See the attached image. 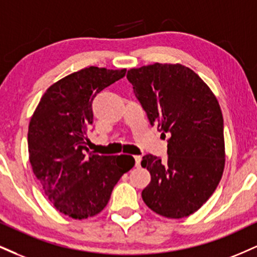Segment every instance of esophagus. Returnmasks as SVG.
<instances>
[{"label": "esophagus", "instance_id": "esophagus-1", "mask_svg": "<svg viewBox=\"0 0 257 257\" xmlns=\"http://www.w3.org/2000/svg\"><path fill=\"white\" fill-rule=\"evenodd\" d=\"M134 158H135V166H137V168H140V166H141V160H142L141 156H135Z\"/></svg>", "mask_w": 257, "mask_h": 257}]
</instances>
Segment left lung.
Masks as SVG:
<instances>
[{"label": "left lung", "instance_id": "obj_1", "mask_svg": "<svg viewBox=\"0 0 257 257\" xmlns=\"http://www.w3.org/2000/svg\"><path fill=\"white\" fill-rule=\"evenodd\" d=\"M126 79L151 125L168 137L169 158L146 154L151 174L142 200L166 218L196 212L220 182L225 165L224 119L215 95L181 64L154 63L128 70Z\"/></svg>", "mask_w": 257, "mask_h": 257}]
</instances>
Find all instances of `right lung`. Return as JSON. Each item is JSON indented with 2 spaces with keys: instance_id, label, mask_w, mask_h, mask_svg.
I'll use <instances>...</instances> for the list:
<instances>
[{
  "instance_id": "obj_1",
  "label": "right lung",
  "mask_w": 257,
  "mask_h": 257,
  "mask_svg": "<svg viewBox=\"0 0 257 257\" xmlns=\"http://www.w3.org/2000/svg\"><path fill=\"white\" fill-rule=\"evenodd\" d=\"M125 72L89 67L70 74L48 88L31 118V166L49 201L68 217L86 219L103 211L135 164L132 156H98L86 146L94 98Z\"/></svg>"
}]
</instances>
